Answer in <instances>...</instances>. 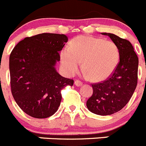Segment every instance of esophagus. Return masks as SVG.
I'll return each mask as SVG.
<instances>
[{"label": "esophagus", "mask_w": 146, "mask_h": 146, "mask_svg": "<svg viewBox=\"0 0 146 146\" xmlns=\"http://www.w3.org/2000/svg\"><path fill=\"white\" fill-rule=\"evenodd\" d=\"M74 85H75L76 86H77V87H80V86H81V85H82V82H81V81H80V80H75V81H74Z\"/></svg>", "instance_id": "obj_1"}]
</instances>
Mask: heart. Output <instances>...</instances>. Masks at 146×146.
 Segmentation results:
<instances>
[{"instance_id": "obj_1", "label": "heart", "mask_w": 146, "mask_h": 146, "mask_svg": "<svg viewBox=\"0 0 146 146\" xmlns=\"http://www.w3.org/2000/svg\"><path fill=\"white\" fill-rule=\"evenodd\" d=\"M120 53L117 44L92 36H78L65 47L60 54L61 66L69 74L78 71L82 61L85 74L93 81H102L113 72Z\"/></svg>"}]
</instances>
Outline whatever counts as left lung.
Returning a JSON list of instances; mask_svg holds the SVG:
<instances>
[{
  "mask_svg": "<svg viewBox=\"0 0 146 146\" xmlns=\"http://www.w3.org/2000/svg\"><path fill=\"white\" fill-rule=\"evenodd\" d=\"M108 35L119 50V62L111 75L101 82L92 85L93 93L87 101L88 110L101 116L118 112L130 100L137 83L138 58L127 40L111 33Z\"/></svg>",
  "mask_w": 146,
  "mask_h": 146,
  "instance_id": "1",
  "label": "left lung"
}]
</instances>
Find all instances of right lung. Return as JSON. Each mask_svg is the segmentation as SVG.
<instances>
[{
  "instance_id": "obj_1",
  "label": "right lung",
  "mask_w": 146,
  "mask_h": 146,
  "mask_svg": "<svg viewBox=\"0 0 146 146\" xmlns=\"http://www.w3.org/2000/svg\"><path fill=\"white\" fill-rule=\"evenodd\" d=\"M67 41L65 35L42 33L25 37L11 53L12 96L30 117L44 119L54 114L61 101V90L74 84V80L61 76L55 68Z\"/></svg>"
}]
</instances>
